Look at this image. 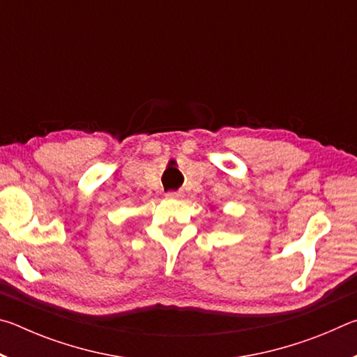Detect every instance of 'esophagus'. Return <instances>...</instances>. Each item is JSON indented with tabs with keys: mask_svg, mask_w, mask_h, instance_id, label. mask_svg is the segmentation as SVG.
I'll return each mask as SVG.
<instances>
[{
	"mask_svg": "<svg viewBox=\"0 0 357 357\" xmlns=\"http://www.w3.org/2000/svg\"><path fill=\"white\" fill-rule=\"evenodd\" d=\"M165 197H167V198H170V200H181V198L184 197V193L181 192V190H176V192H168Z\"/></svg>",
	"mask_w": 357,
	"mask_h": 357,
	"instance_id": "1",
	"label": "esophagus"
}]
</instances>
